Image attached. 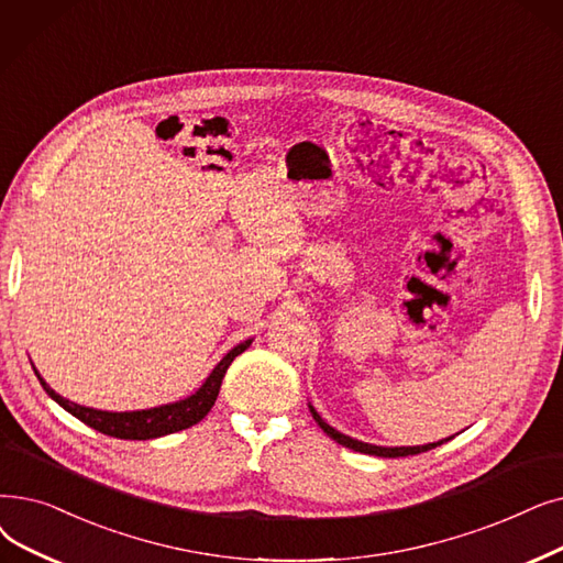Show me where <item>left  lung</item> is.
Masks as SVG:
<instances>
[{"label":"left lung","instance_id":"1","mask_svg":"<svg viewBox=\"0 0 563 563\" xmlns=\"http://www.w3.org/2000/svg\"><path fill=\"white\" fill-rule=\"evenodd\" d=\"M310 413H312V419L317 421V426H320L331 439H335L338 444H342V446H347V449H352V451H358V453H365V455H379V457H405V455H419V453H426V451H430V449H434V446H442L444 442H449V439H442V442H437V444H426V446H396V449H384V446H373V444H363V442H358V439H352V437H347V434H342V432H338V430H333L327 421H322V417L320 413H317L312 407H310Z\"/></svg>","mask_w":563,"mask_h":563}]
</instances>
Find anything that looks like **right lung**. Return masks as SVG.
<instances>
[{
  "label": "right lung",
  "mask_w": 563,
  "mask_h": 563,
  "mask_svg": "<svg viewBox=\"0 0 563 563\" xmlns=\"http://www.w3.org/2000/svg\"><path fill=\"white\" fill-rule=\"evenodd\" d=\"M249 345H251V340L241 342V345H236L232 352H228L223 356V361L216 365L213 373L207 377V382L202 384L198 394H192L190 398L173 402V405L142 409V411L117 413V411H101V409H89V407L76 405V402L62 398L59 394H55V390L41 379V375L36 371L34 373H36L41 386L45 388V394L53 400H57L66 411H70L73 417L80 419L89 428L99 430L108 437H117V439H156V437H163L169 432L186 430L195 423H200L207 417L209 409L213 407V402L218 398V390H221V384L230 368V363L234 361V356L246 352Z\"/></svg>",
  "instance_id": "1"
}]
</instances>
